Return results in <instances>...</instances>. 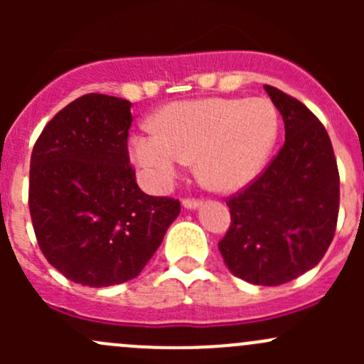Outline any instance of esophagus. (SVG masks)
Segmentation results:
<instances>
[{
  "label": "esophagus",
  "instance_id": "esophagus-1",
  "mask_svg": "<svg viewBox=\"0 0 364 364\" xmlns=\"http://www.w3.org/2000/svg\"><path fill=\"white\" fill-rule=\"evenodd\" d=\"M203 203L200 200H196V199H186L183 200V208L188 209V211H196V209H199Z\"/></svg>",
  "mask_w": 364,
  "mask_h": 364
}]
</instances>
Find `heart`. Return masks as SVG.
<instances>
[{
    "label": "heart",
    "mask_w": 364,
    "mask_h": 364,
    "mask_svg": "<svg viewBox=\"0 0 364 364\" xmlns=\"http://www.w3.org/2000/svg\"><path fill=\"white\" fill-rule=\"evenodd\" d=\"M151 134L130 139V156L149 190L168 188L188 160L215 192H236L264 171L280 134L273 102L200 98L167 105Z\"/></svg>",
    "instance_id": "1"
}]
</instances>
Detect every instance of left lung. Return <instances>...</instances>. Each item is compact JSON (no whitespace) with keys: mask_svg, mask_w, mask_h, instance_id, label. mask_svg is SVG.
I'll return each instance as SVG.
<instances>
[{"mask_svg":"<svg viewBox=\"0 0 364 364\" xmlns=\"http://www.w3.org/2000/svg\"><path fill=\"white\" fill-rule=\"evenodd\" d=\"M284 117L285 144L255 183L230 197V223L218 243L234 277L282 285L317 266L335 236L340 178L331 139L306 105L264 86Z\"/></svg>","mask_w":364,"mask_h":364,"instance_id":"obj_1","label":"left lung"}]
</instances>
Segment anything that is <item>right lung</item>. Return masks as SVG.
I'll return each mask as SVG.
<instances>
[{
	"mask_svg": "<svg viewBox=\"0 0 364 364\" xmlns=\"http://www.w3.org/2000/svg\"><path fill=\"white\" fill-rule=\"evenodd\" d=\"M132 104L84 95L47 123L31 153L29 213L50 266L75 284L137 277L181 205L146 196L127 149Z\"/></svg>",
	"mask_w": 364,
	"mask_h": 364,
	"instance_id": "add662e5",
	"label": "right lung"
}]
</instances>
